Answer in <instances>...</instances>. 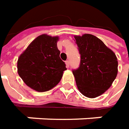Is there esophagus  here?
<instances>
[{
  "mask_svg": "<svg viewBox=\"0 0 129 129\" xmlns=\"http://www.w3.org/2000/svg\"><path fill=\"white\" fill-rule=\"evenodd\" d=\"M65 64H66V67H67V68H69V67H70V61H68V60H67V61H65Z\"/></svg>",
  "mask_w": 129,
  "mask_h": 129,
  "instance_id": "34e87169",
  "label": "esophagus"
}]
</instances>
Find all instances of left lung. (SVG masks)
Returning a JSON list of instances; mask_svg holds the SVG:
<instances>
[{
	"label": "left lung",
	"mask_w": 129,
	"mask_h": 129,
	"mask_svg": "<svg viewBox=\"0 0 129 129\" xmlns=\"http://www.w3.org/2000/svg\"><path fill=\"white\" fill-rule=\"evenodd\" d=\"M81 61L73 70L78 90L88 98H95L111 86L118 73V60L112 50L96 36L74 37Z\"/></svg>",
	"instance_id": "8db88e82"
}]
</instances>
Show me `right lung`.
<instances>
[{
    "label": "right lung",
    "mask_w": 129,
    "mask_h": 129,
    "mask_svg": "<svg viewBox=\"0 0 129 129\" xmlns=\"http://www.w3.org/2000/svg\"><path fill=\"white\" fill-rule=\"evenodd\" d=\"M58 40V37L38 36L18 59L19 75L27 86L37 91H47L56 86L67 70L59 57Z\"/></svg>",
    "instance_id": "obj_1"
}]
</instances>
